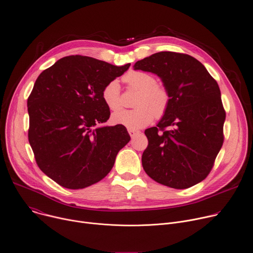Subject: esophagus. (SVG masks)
Masks as SVG:
<instances>
[{
    "instance_id": "34e87169",
    "label": "esophagus",
    "mask_w": 253,
    "mask_h": 253,
    "mask_svg": "<svg viewBox=\"0 0 253 253\" xmlns=\"http://www.w3.org/2000/svg\"><path fill=\"white\" fill-rule=\"evenodd\" d=\"M128 132H129V135L131 136V138H134L136 135H138L140 133V131L135 130V129H128Z\"/></svg>"
}]
</instances>
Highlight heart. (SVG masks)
Here are the masks:
<instances>
[{"label":"heart","mask_w":253,"mask_h":253,"mask_svg":"<svg viewBox=\"0 0 253 253\" xmlns=\"http://www.w3.org/2000/svg\"><path fill=\"white\" fill-rule=\"evenodd\" d=\"M123 81L130 88L139 90L135 100L137 108L115 113L112 116L115 124L126 126L129 129H138L151 123L155 117L162 118L167 113L170 103L169 91L165 84L156 83L153 75L132 71L123 77ZM102 98L110 110L122 109L120 84L117 80L109 82L104 86Z\"/></svg>","instance_id":"1"}]
</instances>
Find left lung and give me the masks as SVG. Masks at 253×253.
Here are the masks:
<instances>
[{
	"mask_svg": "<svg viewBox=\"0 0 253 253\" xmlns=\"http://www.w3.org/2000/svg\"><path fill=\"white\" fill-rule=\"evenodd\" d=\"M134 70L157 75L170 95L162 120L144 132L145 172L173 189L197 185L210 173L224 141L226 112L217 82L195 57L172 51L137 61Z\"/></svg>",
	"mask_w": 253,
	"mask_h": 253,
	"instance_id": "1",
	"label": "left lung"
}]
</instances>
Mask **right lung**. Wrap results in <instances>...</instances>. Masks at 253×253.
<instances>
[{
    "instance_id": "right-lung-1",
    "label": "right lung",
    "mask_w": 253,
    "mask_h": 253,
    "mask_svg": "<svg viewBox=\"0 0 253 253\" xmlns=\"http://www.w3.org/2000/svg\"><path fill=\"white\" fill-rule=\"evenodd\" d=\"M130 66L83 55L60 58L37 78L28 98V139L38 168L59 186L78 190L103 179L130 140L110 117L104 86Z\"/></svg>"
}]
</instances>
